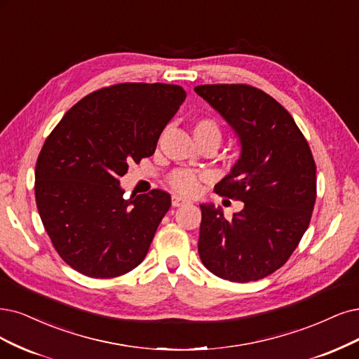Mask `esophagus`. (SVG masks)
Listing matches in <instances>:
<instances>
[{"label":"esophagus","mask_w":359,"mask_h":359,"mask_svg":"<svg viewBox=\"0 0 359 359\" xmlns=\"http://www.w3.org/2000/svg\"><path fill=\"white\" fill-rule=\"evenodd\" d=\"M171 204H172V207H180V205H184V204H189V201L188 200H183V198H180L177 195H172Z\"/></svg>","instance_id":"1"}]
</instances>
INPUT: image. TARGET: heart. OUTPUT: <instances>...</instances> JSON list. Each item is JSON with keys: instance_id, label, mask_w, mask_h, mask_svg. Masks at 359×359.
Returning a JSON list of instances; mask_svg holds the SVG:
<instances>
[{"instance_id": "obj_1", "label": "heart", "mask_w": 359, "mask_h": 359, "mask_svg": "<svg viewBox=\"0 0 359 359\" xmlns=\"http://www.w3.org/2000/svg\"><path fill=\"white\" fill-rule=\"evenodd\" d=\"M195 139H215L220 143L222 130L220 126L211 118H201L194 124ZM201 177L189 170H177L168 176V184L182 195H195L200 189Z\"/></svg>"}]
</instances>
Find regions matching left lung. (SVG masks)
<instances>
[{
	"instance_id": "8db88e82",
	"label": "left lung",
	"mask_w": 359,
	"mask_h": 359,
	"mask_svg": "<svg viewBox=\"0 0 359 359\" xmlns=\"http://www.w3.org/2000/svg\"><path fill=\"white\" fill-rule=\"evenodd\" d=\"M195 91L226 119L241 155L216 194L244 203L226 220L201 204L198 240L204 266L233 283L257 281L293 255L316 200V165L293 116L266 93L247 84H205Z\"/></svg>"
}]
</instances>
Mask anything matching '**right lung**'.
<instances>
[{"label":"right lung","mask_w":359,"mask_h":359,"mask_svg":"<svg viewBox=\"0 0 359 359\" xmlns=\"http://www.w3.org/2000/svg\"><path fill=\"white\" fill-rule=\"evenodd\" d=\"M184 99L175 84L104 87L74 104L46 139L35 167L36 207L72 269L114 278L144 259L171 196L154 189L124 200L119 177L155 152Z\"/></svg>","instance_id":"right-lung-1"}]
</instances>
